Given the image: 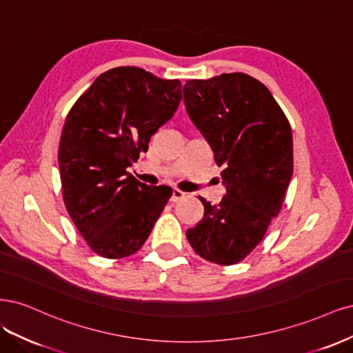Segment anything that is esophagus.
Masks as SVG:
<instances>
[{"mask_svg":"<svg viewBox=\"0 0 353 353\" xmlns=\"http://www.w3.org/2000/svg\"><path fill=\"white\" fill-rule=\"evenodd\" d=\"M185 195H186V193L181 192L180 189H173L172 196H170V201H172V202H177V201H180V199H183Z\"/></svg>","mask_w":353,"mask_h":353,"instance_id":"34e87169","label":"esophagus"}]
</instances>
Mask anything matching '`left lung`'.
Returning <instances> with one entry per match:
<instances>
[{"label":"left lung","instance_id":"obj_1","mask_svg":"<svg viewBox=\"0 0 353 353\" xmlns=\"http://www.w3.org/2000/svg\"><path fill=\"white\" fill-rule=\"evenodd\" d=\"M183 97L225 186L215 205L201 199L203 217L186 237L203 259L232 265L252 252L281 210L293 173L292 129L270 90L245 73L188 81Z\"/></svg>","mask_w":353,"mask_h":353}]
</instances>
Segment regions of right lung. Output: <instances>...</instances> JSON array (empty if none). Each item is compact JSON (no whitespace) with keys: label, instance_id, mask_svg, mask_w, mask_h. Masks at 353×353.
Returning a JSON list of instances; mask_svg holds the SVG:
<instances>
[{"label":"right lung","instance_id":"1","mask_svg":"<svg viewBox=\"0 0 353 353\" xmlns=\"http://www.w3.org/2000/svg\"><path fill=\"white\" fill-rule=\"evenodd\" d=\"M180 101L177 79L116 67L99 74L67 114L59 148L63 199L95 254L119 259L138 252L172 196V188L141 183L128 168Z\"/></svg>","mask_w":353,"mask_h":353}]
</instances>
